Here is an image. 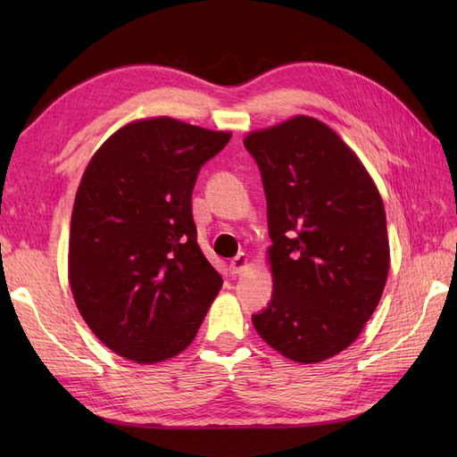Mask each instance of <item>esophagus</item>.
<instances>
[{"label":"esophagus","mask_w":457,"mask_h":457,"mask_svg":"<svg viewBox=\"0 0 457 457\" xmlns=\"http://www.w3.org/2000/svg\"><path fill=\"white\" fill-rule=\"evenodd\" d=\"M228 269H230V272H232V274H240V272H244V270L247 269V255H245V253H238L237 257H234V259L230 261Z\"/></svg>","instance_id":"esophagus-1"}]
</instances>
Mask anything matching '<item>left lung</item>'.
<instances>
[{
	"label": "left lung",
	"instance_id": "left-lung-1",
	"mask_svg": "<svg viewBox=\"0 0 457 457\" xmlns=\"http://www.w3.org/2000/svg\"><path fill=\"white\" fill-rule=\"evenodd\" d=\"M267 198L272 297L257 334L295 362L347 349L389 272L385 207L362 162L326 123L295 116L245 137Z\"/></svg>",
	"mask_w": 457,
	"mask_h": 457
}]
</instances>
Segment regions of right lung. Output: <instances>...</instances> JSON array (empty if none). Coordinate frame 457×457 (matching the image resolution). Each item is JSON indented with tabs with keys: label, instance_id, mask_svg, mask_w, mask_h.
Listing matches in <instances>:
<instances>
[{
	"label": "right lung",
	"instance_id": "obj_1",
	"mask_svg": "<svg viewBox=\"0 0 457 457\" xmlns=\"http://www.w3.org/2000/svg\"><path fill=\"white\" fill-rule=\"evenodd\" d=\"M230 133L133 121L96 150L74 202L68 274L108 349L139 364L185 351L223 278L198 245L192 190Z\"/></svg>",
	"mask_w": 457,
	"mask_h": 457
}]
</instances>
